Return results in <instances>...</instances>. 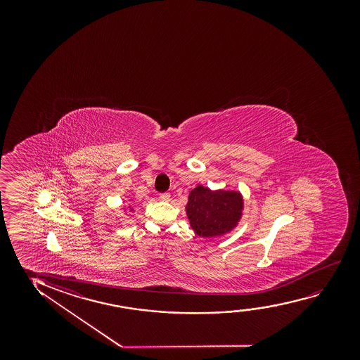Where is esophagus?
<instances>
[{"label": "esophagus", "instance_id": "obj_1", "mask_svg": "<svg viewBox=\"0 0 360 360\" xmlns=\"http://www.w3.org/2000/svg\"><path fill=\"white\" fill-rule=\"evenodd\" d=\"M160 199L162 202H169L171 200V194L169 193H162V194H160Z\"/></svg>", "mask_w": 360, "mask_h": 360}]
</instances>
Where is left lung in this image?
<instances>
[{
  "label": "left lung",
  "instance_id": "left-lung-1",
  "mask_svg": "<svg viewBox=\"0 0 360 360\" xmlns=\"http://www.w3.org/2000/svg\"><path fill=\"white\" fill-rule=\"evenodd\" d=\"M243 210L241 193L197 186L188 197V220L198 236L217 237L232 231Z\"/></svg>",
  "mask_w": 360,
  "mask_h": 360
}]
</instances>
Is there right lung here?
Masks as SVG:
<instances>
[{"mask_svg":"<svg viewBox=\"0 0 360 360\" xmlns=\"http://www.w3.org/2000/svg\"><path fill=\"white\" fill-rule=\"evenodd\" d=\"M131 210H133V209H130V212H131Z\"/></svg>","mask_w":360,"mask_h":360,"instance_id":"add662e5","label":"right lung"}]
</instances>
